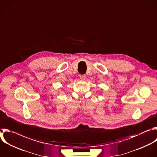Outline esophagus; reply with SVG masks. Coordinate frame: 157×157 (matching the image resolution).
I'll return each mask as SVG.
<instances>
[{
    "mask_svg": "<svg viewBox=\"0 0 157 157\" xmlns=\"http://www.w3.org/2000/svg\"><path fill=\"white\" fill-rule=\"evenodd\" d=\"M79 78L81 79V80H82V81H84L85 80V79H86V76L85 75H80L79 76Z\"/></svg>",
    "mask_w": 157,
    "mask_h": 157,
    "instance_id": "1",
    "label": "esophagus"
}]
</instances>
